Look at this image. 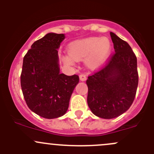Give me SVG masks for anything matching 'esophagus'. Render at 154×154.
<instances>
[{"label": "esophagus", "mask_w": 154, "mask_h": 154, "mask_svg": "<svg viewBox=\"0 0 154 154\" xmlns=\"http://www.w3.org/2000/svg\"><path fill=\"white\" fill-rule=\"evenodd\" d=\"M79 77H80V80H81V81H85V80H86V76L85 75V74H80V76H79Z\"/></svg>", "instance_id": "1"}]
</instances>
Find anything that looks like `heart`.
<instances>
[{"mask_svg":"<svg viewBox=\"0 0 154 154\" xmlns=\"http://www.w3.org/2000/svg\"><path fill=\"white\" fill-rule=\"evenodd\" d=\"M110 51L111 45L108 38L88 37L71 43L68 48L70 57H65L64 60L68 64H71V58L75 61H80L87 57V66L96 68L105 63Z\"/></svg>","mask_w":154,"mask_h":154,"instance_id":"heart-1","label":"heart"}]
</instances>
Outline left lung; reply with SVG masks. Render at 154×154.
<instances>
[{
	"label": "left lung",
	"instance_id": "left-lung-1",
	"mask_svg": "<svg viewBox=\"0 0 154 154\" xmlns=\"http://www.w3.org/2000/svg\"><path fill=\"white\" fill-rule=\"evenodd\" d=\"M110 35L115 54L86 80L88 106L93 114L105 119L118 117L130 108L139 83L137 59L131 47L114 32Z\"/></svg>",
	"mask_w": 154,
	"mask_h": 154
}]
</instances>
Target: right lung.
I'll return each mask as SVG.
<instances>
[{
    "mask_svg": "<svg viewBox=\"0 0 154 154\" xmlns=\"http://www.w3.org/2000/svg\"><path fill=\"white\" fill-rule=\"evenodd\" d=\"M64 38V34H46L31 45L23 60L21 86L24 100L31 111L45 119L66 114L79 83L76 74L60 72L58 49Z\"/></svg>",
    "mask_w": 154,
    "mask_h": 154,
    "instance_id": "right-lung-1",
    "label": "right lung"
}]
</instances>
